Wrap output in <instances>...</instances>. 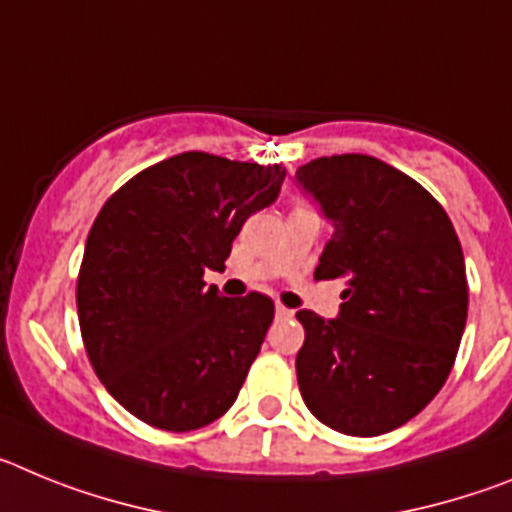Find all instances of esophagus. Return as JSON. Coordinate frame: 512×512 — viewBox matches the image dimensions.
Listing matches in <instances>:
<instances>
[{"label": "esophagus", "mask_w": 512, "mask_h": 512, "mask_svg": "<svg viewBox=\"0 0 512 512\" xmlns=\"http://www.w3.org/2000/svg\"><path fill=\"white\" fill-rule=\"evenodd\" d=\"M277 318H295V310H289V307L277 305Z\"/></svg>", "instance_id": "esophagus-1"}]
</instances>
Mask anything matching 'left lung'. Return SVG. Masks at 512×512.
Listing matches in <instances>:
<instances>
[{"label":"left lung","instance_id":"left-lung-1","mask_svg":"<svg viewBox=\"0 0 512 512\" xmlns=\"http://www.w3.org/2000/svg\"><path fill=\"white\" fill-rule=\"evenodd\" d=\"M336 233L315 279H343L341 315L297 312V384L310 413L346 436L395 431L438 395L467 325L459 235L441 202L374 156L343 153L297 169Z\"/></svg>","mask_w":512,"mask_h":512}]
</instances>
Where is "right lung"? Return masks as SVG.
Returning a JSON list of instances; mask_svg holds the SVG:
<instances>
[{
  "mask_svg": "<svg viewBox=\"0 0 512 512\" xmlns=\"http://www.w3.org/2000/svg\"><path fill=\"white\" fill-rule=\"evenodd\" d=\"M287 171L187 151L122 184L94 217L76 279L81 341L122 408L187 433L230 410L274 302L217 295L235 235L277 200Z\"/></svg>",
  "mask_w": 512,
  "mask_h": 512,
  "instance_id": "1",
  "label": "right lung"
}]
</instances>
